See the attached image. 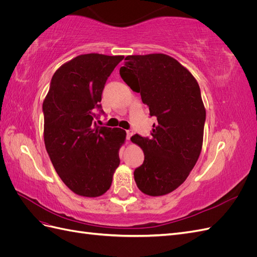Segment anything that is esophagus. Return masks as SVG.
Returning a JSON list of instances; mask_svg holds the SVG:
<instances>
[{
	"instance_id": "esophagus-1",
	"label": "esophagus",
	"mask_w": 257,
	"mask_h": 257,
	"mask_svg": "<svg viewBox=\"0 0 257 257\" xmlns=\"http://www.w3.org/2000/svg\"><path fill=\"white\" fill-rule=\"evenodd\" d=\"M133 131H132V130H127L126 131V139H127V141H130V139H131V137L132 136H133Z\"/></svg>"
}]
</instances>
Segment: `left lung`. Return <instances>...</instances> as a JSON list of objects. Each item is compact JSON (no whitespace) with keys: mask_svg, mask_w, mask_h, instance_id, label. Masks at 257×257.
Listing matches in <instances>:
<instances>
[{"mask_svg":"<svg viewBox=\"0 0 257 257\" xmlns=\"http://www.w3.org/2000/svg\"><path fill=\"white\" fill-rule=\"evenodd\" d=\"M120 76L141 93L157 118L151 137L134 135L144 150L143 165L134 178L138 189L150 196L165 195L181 185L195 166L203 147L206 110L199 85L177 60L163 53L127 56Z\"/></svg>","mask_w":257,"mask_h":257,"instance_id":"left-lung-1","label":"left lung"}]
</instances>
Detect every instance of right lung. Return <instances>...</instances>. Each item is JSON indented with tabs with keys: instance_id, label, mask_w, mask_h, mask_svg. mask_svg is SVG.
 <instances>
[{
	"instance_id": "obj_1",
	"label": "right lung",
	"mask_w": 257,
	"mask_h": 257,
	"mask_svg": "<svg viewBox=\"0 0 257 257\" xmlns=\"http://www.w3.org/2000/svg\"><path fill=\"white\" fill-rule=\"evenodd\" d=\"M123 56L81 54L51 78L43 103L44 141L52 165L68 189L97 197L109 190L126 133L98 126L105 83ZM99 113L96 114L97 110Z\"/></svg>"
}]
</instances>
